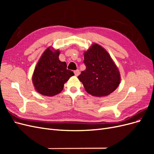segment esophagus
<instances>
[{
	"label": "esophagus",
	"mask_w": 154,
	"mask_h": 154,
	"mask_svg": "<svg viewBox=\"0 0 154 154\" xmlns=\"http://www.w3.org/2000/svg\"><path fill=\"white\" fill-rule=\"evenodd\" d=\"M74 74H75V76H78L79 74H80V71L79 70H76V71H74Z\"/></svg>",
	"instance_id": "obj_1"
}]
</instances>
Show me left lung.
<instances>
[{"instance_id":"obj_1","label":"left lung","mask_w":154,"mask_h":154,"mask_svg":"<svg viewBox=\"0 0 154 154\" xmlns=\"http://www.w3.org/2000/svg\"><path fill=\"white\" fill-rule=\"evenodd\" d=\"M86 69L78 78L85 91L92 96H105L111 94L120 83V74L109 53L98 44H93L84 53Z\"/></svg>"}]
</instances>
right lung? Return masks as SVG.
Masks as SVG:
<instances>
[{
  "label": "right lung",
  "mask_w": 154,
  "mask_h": 154,
  "mask_svg": "<svg viewBox=\"0 0 154 154\" xmlns=\"http://www.w3.org/2000/svg\"><path fill=\"white\" fill-rule=\"evenodd\" d=\"M58 51L53 52L48 48L37 63L32 75L36 91L47 96H53L62 92L64 83L74 72L67 69V63L59 60Z\"/></svg>",
  "instance_id": "obj_1"
}]
</instances>
